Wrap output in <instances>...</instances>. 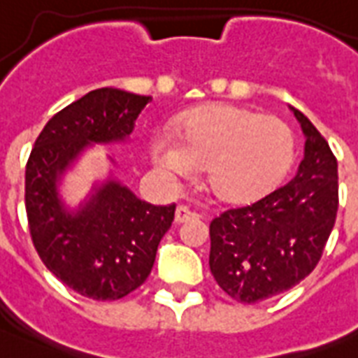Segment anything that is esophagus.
Here are the masks:
<instances>
[{
  "label": "esophagus",
  "mask_w": 358,
  "mask_h": 358,
  "mask_svg": "<svg viewBox=\"0 0 358 358\" xmlns=\"http://www.w3.org/2000/svg\"><path fill=\"white\" fill-rule=\"evenodd\" d=\"M195 217V213L191 212L187 206H178L176 208V212H174V221L176 223H185V221H189V219Z\"/></svg>",
  "instance_id": "34e87169"
}]
</instances>
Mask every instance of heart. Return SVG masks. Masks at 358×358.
I'll return each mask as SVG.
<instances>
[{
    "instance_id": "obj_1",
    "label": "heart",
    "mask_w": 358,
    "mask_h": 358,
    "mask_svg": "<svg viewBox=\"0 0 358 358\" xmlns=\"http://www.w3.org/2000/svg\"><path fill=\"white\" fill-rule=\"evenodd\" d=\"M152 139V159L174 178L206 167L208 187L224 202H252L271 193L295 157L294 131L277 117L215 103L195 109Z\"/></svg>"
}]
</instances>
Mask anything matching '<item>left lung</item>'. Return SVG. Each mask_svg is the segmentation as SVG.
<instances>
[{"label":"left lung","mask_w":358,"mask_h":358,"mask_svg":"<svg viewBox=\"0 0 358 358\" xmlns=\"http://www.w3.org/2000/svg\"><path fill=\"white\" fill-rule=\"evenodd\" d=\"M305 157L288 184L210 223V269L224 294L258 303L294 288L322 258L338 212V163L329 143L294 109Z\"/></svg>","instance_id":"left-lung-1"}]
</instances>
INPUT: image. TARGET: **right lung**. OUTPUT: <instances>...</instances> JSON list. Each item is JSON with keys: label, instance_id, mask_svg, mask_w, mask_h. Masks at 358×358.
I'll return each mask as SVG.
<instances>
[{"label": "right lung", "instance_id": "1", "mask_svg": "<svg viewBox=\"0 0 358 358\" xmlns=\"http://www.w3.org/2000/svg\"><path fill=\"white\" fill-rule=\"evenodd\" d=\"M150 96L103 87L87 92L48 120L25 165V212L36 252L70 289L94 301H117L150 275L174 208L141 201L108 180L69 212L57 182L89 143L124 141Z\"/></svg>", "mask_w": 358, "mask_h": 358}]
</instances>
